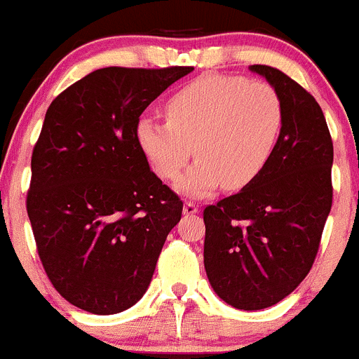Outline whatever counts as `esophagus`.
<instances>
[{"mask_svg": "<svg viewBox=\"0 0 359 359\" xmlns=\"http://www.w3.org/2000/svg\"><path fill=\"white\" fill-rule=\"evenodd\" d=\"M183 212H184V215H188V216L197 215V212H198V205L194 204V202H184Z\"/></svg>", "mask_w": 359, "mask_h": 359, "instance_id": "1", "label": "esophagus"}]
</instances>
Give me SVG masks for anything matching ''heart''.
<instances>
[{
	"mask_svg": "<svg viewBox=\"0 0 359 359\" xmlns=\"http://www.w3.org/2000/svg\"><path fill=\"white\" fill-rule=\"evenodd\" d=\"M168 122L141 118L136 140L162 180H176L188 197H205L223 183L241 190L271 158L281 130V102L274 88L239 76L208 74L176 92L165 104Z\"/></svg>",
	"mask_w": 359,
	"mask_h": 359,
	"instance_id": "b5f03b06",
	"label": "heart"
}]
</instances>
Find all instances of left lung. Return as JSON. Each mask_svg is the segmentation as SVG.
Here are the masks:
<instances>
[{"instance_id": "1", "label": "left lung", "mask_w": 359, "mask_h": 359, "mask_svg": "<svg viewBox=\"0 0 359 359\" xmlns=\"http://www.w3.org/2000/svg\"><path fill=\"white\" fill-rule=\"evenodd\" d=\"M281 102L278 143L239 194L204 209V267L223 302L260 311L290 295L314 264L332 209L333 144L318 101L288 74L255 64Z\"/></svg>"}]
</instances>
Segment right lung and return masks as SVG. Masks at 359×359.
<instances>
[{"instance_id": "right-lung-1", "label": "right lung", "mask_w": 359, "mask_h": 359, "mask_svg": "<svg viewBox=\"0 0 359 359\" xmlns=\"http://www.w3.org/2000/svg\"><path fill=\"white\" fill-rule=\"evenodd\" d=\"M194 67H102L52 101L31 158L27 216L54 288L92 314L147 293L183 202L151 172L140 116Z\"/></svg>"}]
</instances>
